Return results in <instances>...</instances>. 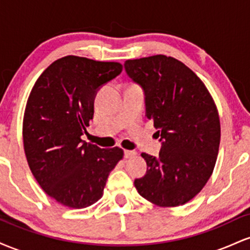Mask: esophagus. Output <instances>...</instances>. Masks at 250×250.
<instances>
[{
	"label": "esophagus",
	"mask_w": 250,
	"mask_h": 250,
	"mask_svg": "<svg viewBox=\"0 0 250 250\" xmlns=\"http://www.w3.org/2000/svg\"><path fill=\"white\" fill-rule=\"evenodd\" d=\"M137 153L135 150H125V159H130V157L136 156Z\"/></svg>",
	"instance_id": "1"
}]
</instances>
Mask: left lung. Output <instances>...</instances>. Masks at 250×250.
<instances>
[{
    "mask_svg": "<svg viewBox=\"0 0 250 250\" xmlns=\"http://www.w3.org/2000/svg\"><path fill=\"white\" fill-rule=\"evenodd\" d=\"M128 76L145 91L146 116L162 142L159 156L142 153L147 173L134 185L159 207H177L202 190L219 154L217 108L205 83L174 57L127 60Z\"/></svg>",
    "mask_w": 250,
    "mask_h": 250,
    "instance_id": "left-lung-1",
    "label": "left lung"
}]
</instances>
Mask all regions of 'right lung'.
<instances>
[{"instance_id":"obj_1","label":"right lung","mask_w":250,"mask_h":250,"mask_svg":"<svg viewBox=\"0 0 250 250\" xmlns=\"http://www.w3.org/2000/svg\"><path fill=\"white\" fill-rule=\"evenodd\" d=\"M122 71L119 62L80 56L56 60L37 79L23 116V147L41 188L69 208L91 206L103 195L109 173L122 160L119 147L83 141L100 87Z\"/></svg>"}]
</instances>
